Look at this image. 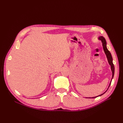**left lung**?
<instances>
[{
    "instance_id": "obj_1",
    "label": "left lung",
    "mask_w": 123,
    "mask_h": 123,
    "mask_svg": "<svg viewBox=\"0 0 123 123\" xmlns=\"http://www.w3.org/2000/svg\"><path fill=\"white\" fill-rule=\"evenodd\" d=\"M98 39L99 40H101L102 42V45H103V49H104V52H105L106 55V57H107V60H108V63L110 65V67H111V71H112V78H111V81H110V83L109 85L108 86V88L107 90L108 89L109 86H110V84H111V81H112V80L113 79V76H114V65L113 64V59H112V56H111V54L110 52V51L108 50L107 48V43H106V39L103 36H99L98 37ZM107 90L104 92L103 93V94H100L98 96H95V97H93L92 98H96V97H98V96H101L103 94H104L107 91Z\"/></svg>"
}]
</instances>
